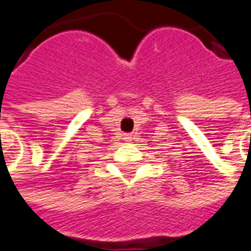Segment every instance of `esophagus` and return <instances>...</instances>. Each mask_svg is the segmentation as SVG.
<instances>
[{
  "instance_id": "obj_1",
  "label": "esophagus",
  "mask_w": 251,
  "mask_h": 251,
  "mask_svg": "<svg viewBox=\"0 0 251 251\" xmlns=\"http://www.w3.org/2000/svg\"><path fill=\"white\" fill-rule=\"evenodd\" d=\"M124 140H125V141H131V140H133V136H131V134H125V136H124Z\"/></svg>"
}]
</instances>
